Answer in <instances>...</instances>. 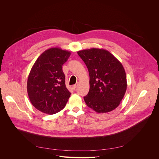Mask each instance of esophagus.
<instances>
[{
  "mask_svg": "<svg viewBox=\"0 0 159 159\" xmlns=\"http://www.w3.org/2000/svg\"><path fill=\"white\" fill-rule=\"evenodd\" d=\"M78 86V83H76V84H75V85H73L72 88H73V89H75Z\"/></svg>",
  "mask_w": 159,
  "mask_h": 159,
  "instance_id": "esophagus-1",
  "label": "esophagus"
}]
</instances>
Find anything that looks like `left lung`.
<instances>
[{"instance_id":"obj_1","label":"left lung","mask_w":159,"mask_h":159,"mask_svg":"<svg viewBox=\"0 0 159 159\" xmlns=\"http://www.w3.org/2000/svg\"><path fill=\"white\" fill-rule=\"evenodd\" d=\"M89 74L90 89L84 100L100 113L116 108L127 89V78L122 64L108 51L91 48L78 51Z\"/></svg>"}]
</instances>
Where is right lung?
Returning <instances> with one entry per match:
<instances>
[{
    "label": "right lung",
    "instance_id": "obj_1",
    "mask_svg": "<svg viewBox=\"0 0 159 159\" xmlns=\"http://www.w3.org/2000/svg\"><path fill=\"white\" fill-rule=\"evenodd\" d=\"M70 52L49 48L37 59L28 76L27 89L32 105L43 113L53 114L66 105L71 93L66 86L62 66Z\"/></svg>",
    "mask_w": 159,
    "mask_h": 159
}]
</instances>
